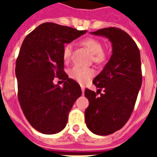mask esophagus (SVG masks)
I'll list each match as a JSON object with an SVG mask.
<instances>
[{"label":"esophagus","instance_id":"1","mask_svg":"<svg viewBox=\"0 0 157 157\" xmlns=\"http://www.w3.org/2000/svg\"><path fill=\"white\" fill-rule=\"evenodd\" d=\"M81 91H82V94H84V92H85V87L83 86H81Z\"/></svg>","mask_w":157,"mask_h":157}]
</instances>
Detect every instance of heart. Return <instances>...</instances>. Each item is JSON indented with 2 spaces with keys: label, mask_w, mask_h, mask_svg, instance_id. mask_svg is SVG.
I'll return each mask as SVG.
<instances>
[{
  "label": "heart",
  "mask_w": 157,
  "mask_h": 157,
  "mask_svg": "<svg viewBox=\"0 0 157 157\" xmlns=\"http://www.w3.org/2000/svg\"><path fill=\"white\" fill-rule=\"evenodd\" d=\"M80 43L92 54V59L95 63L100 64L106 61L107 54L103 50V43L100 40L94 37H86L82 39ZM71 52L72 45L71 44H66L64 45L63 48V59L65 63H67L71 59ZM94 75V69L90 67L75 66L69 71V76L81 84L86 83L91 77H93Z\"/></svg>",
  "instance_id": "heart-1"
}]
</instances>
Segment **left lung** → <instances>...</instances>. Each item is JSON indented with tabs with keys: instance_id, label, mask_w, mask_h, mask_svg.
<instances>
[{
	"instance_id": "obj_1",
	"label": "left lung",
	"mask_w": 157,
	"mask_h": 157,
	"mask_svg": "<svg viewBox=\"0 0 157 157\" xmlns=\"http://www.w3.org/2000/svg\"><path fill=\"white\" fill-rule=\"evenodd\" d=\"M104 36L112 44V54L93 83L98 92L86 89L89 106L85 121L89 129L98 135H109L126 124L134 111L142 86L141 59L131 36L118 28H106L91 33ZM103 89L105 93L101 94ZM99 93L101 96L97 94Z\"/></svg>"
}]
</instances>
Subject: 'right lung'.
<instances>
[{
  "mask_svg": "<svg viewBox=\"0 0 157 157\" xmlns=\"http://www.w3.org/2000/svg\"><path fill=\"white\" fill-rule=\"evenodd\" d=\"M87 31L45 23L31 32L16 59L18 98L28 122L45 134L65 128L69 112L81 95L79 84L64 71L63 48ZM58 77L64 87L53 85Z\"/></svg>",
  "mask_w": 157,
  "mask_h": 157,
  "instance_id": "obj_1",
  "label": "right lung"
}]
</instances>
